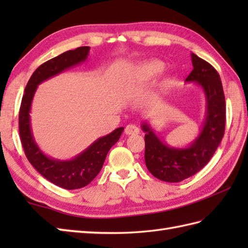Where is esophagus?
Wrapping results in <instances>:
<instances>
[{
  "label": "esophagus",
  "mask_w": 248,
  "mask_h": 248,
  "mask_svg": "<svg viewBox=\"0 0 248 248\" xmlns=\"http://www.w3.org/2000/svg\"><path fill=\"white\" fill-rule=\"evenodd\" d=\"M124 133L127 135H133V134H139L140 133V129L139 127H136L135 124H128L124 129Z\"/></svg>",
  "instance_id": "1"
}]
</instances>
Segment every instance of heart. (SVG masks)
<instances>
[{"label": "heart", "mask_w": 248, "mask_h": 248, "mask_svg": "<svg viewBox=\"0 0 248 248\" xmlns=\"http://www.w3.org/2000/svg\"><path fill=\"white\" fill-rule=\"evenodd\" d=\"M163 70V65L159 62H152L140 66L138 69V76L139 78H143V80H150V78L156 77L159 73ZM167 87V83H163L160 89L161 91H165Z\"/></svg>", "instance_id": "b5f03b06"}]
</instances>
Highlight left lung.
<instances>
[{"label":"left lung","mask_w":248,"mask_h":248,"mask_svg":"<svg viewBox=\"0 0 248 248\" xmlns=\"http://www.w3.org/2000/svg\"><path fill=\"white\" fill-rule=\"evenodd\" d=\"M193 70L186 82H195L205 97V119L198 136L184 148L170 147L161 140L148 121L141 124L145 134V162L155 178L180 182L208 164L225 132L226 104L219 75L208 62L192 53Z\"/></svg>","instance_id":"left-lung-1"}]
</instances>
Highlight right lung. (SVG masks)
Wrapping results in <instances>:
<instances>
[{
    "instance_id": "add662e5",
    "label": "right lung",
    "mask_w": 248,
    "mask_h": 248,
    "mask_svg": "<svg viewBox=\"0 0 248 248\" xmlns=\"http://www.w3.org/2000/svg\"><path fill=\"white\" fill-rule=\"evenodd\" d=\"M89 46L69 50L40 65L26 84L19 112V132L28 160L46 180L66 189L86 186L101 170L108 152L117 143L124 128L99 138L96 141L71 160H57L46 155L36 144L31 128V107L37 86L48 78L85 62Z\"/></svg>"
}]
</instances>
